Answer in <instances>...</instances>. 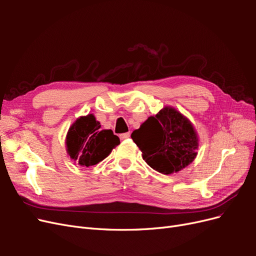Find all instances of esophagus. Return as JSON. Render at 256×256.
Returning <instances> with one entry per match:
<instances>
[{
  "instance_id": "esophagus-1",
  "label": "esophagus",
  "mask_w": 256,
  "mask_h": 256,
  "mask_svg": "<svg viewBox=\"0 0 256 256\" xmlns=\"http://www.w3.org/2000/svg\"><path fill=\"white\" fill-rule=\"evenodd\" d=\"M120 140H127V138H130V132H126V134H120Z\"/></svg>"
}]
</instances>
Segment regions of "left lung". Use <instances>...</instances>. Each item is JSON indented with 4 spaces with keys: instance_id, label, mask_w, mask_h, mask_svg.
<instances>
[{
    "instance_id": "1",
    "label": "left lung",
    "mask_w": 256,
    "mask_h": 256,
    "mask_svg": "<svg viewBox=\"0 0 256 256\" xmlns=\"http://www.w3.org/2000/svg\"><path fill=\"white\" fill-rule=\"evenodd\" d=\"M131 138L141 150L146 164L162 174L176 173L190 164L198 146L190 122L168 106L147 118Z\"/></svg>"
}]
</instances>
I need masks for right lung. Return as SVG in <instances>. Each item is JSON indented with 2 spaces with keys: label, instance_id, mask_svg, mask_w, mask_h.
<instances>
[{
  "label": "right lung",
  "instance_id": "1",
  "mask_svg": "<svg viewBox=\"0 0 256 256\" xmlns=\"http://www.w3.org/2000/svg\"><path fill=\"white\" fill-rule=\"evenodd\" d=\"M100 127L95 116L88 114L79 118L69 129L66 138L67 152L80 166L97 164L120 143L112 130H102Z\"/></svg>",
  "mask_w": 256,
  "mask_h": 256
}]
</instances>
